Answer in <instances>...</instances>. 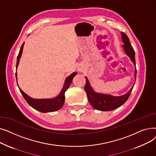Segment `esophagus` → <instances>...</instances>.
I'll list each match as a JSON object with an SVG mask.
<instances>
[{
	"instance_id": "1",
	"label": "esophagus",
	"mask_w": 156,
	"mask_h": 156,
	"mask_svg": "<svg viewBox=\"0 0 156 156\" xmlns=\"http://www.w3.org/2000/svg\"><path fill=\"white\" fill-rule=\"evenodd\" d=\"M78 71H81V69H80V68H78Z\"/></svg>"
}]
</instances>
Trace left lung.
I'll use <instances>...</instances> for the list:
<instances>
[{
    "mask_svg": "<svg viewBox=\"0 0 156 156\" xmlns=\"http://www.w3.org/2000/svg\"><path fill=\"white\" fill-rule=\"evenodd\" d=\"M121 38L122 43V45L126 55L129 57L131 61L135 66V51L129 42V40L128 36L123 32H121ZM135 76L136 75V70L135 71ZM86 78V84L85 86V90L87 93L88 100L90 103L92 107L102 111H112L120 107L129 98L131 92L132 91L133 87L131 88L126 94L121 96H113L109 94H101L95 92L92 87L89 81ZM136 78V77H135Z\"/></svg>",
    "mask_w": 156,
    "mask_h": 156,
    "instance_id": "left-lung-1",
    "label": "left lung"
}]
</instances>
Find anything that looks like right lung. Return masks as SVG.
<instances>
[{
	"label": "right lung",
	"mask_w": 156,
	"mask_h": 156,
	"mask_svg": "<svg viewBox=\"0 0 156 156\" xmlns=\"http://www.w3.org/2000/svg\"><path fill=\"white\" fill-rule=\"evenodd\" d=\"M24 44L21 47L20 52L18 54L17 57V62H16V78L17 80V68L19 65L20 59L21 57V54L23 52V49L24 47ZM77 75V73L75 72L72 73L71 75L68 76L65 80L64 86L61 90L60 94L53 99H34L30 96H28L27 94L24 93L22 90L19 87L20 90L23 95L24 99L27 102V103L32 107L34 109L42 112H54L56 111L59 110L64 105L65 101V92L67 90V89L69 87L73 78Z\"/></svg>",
	"instance_id": "right-lung-1"
}]
</instances>
